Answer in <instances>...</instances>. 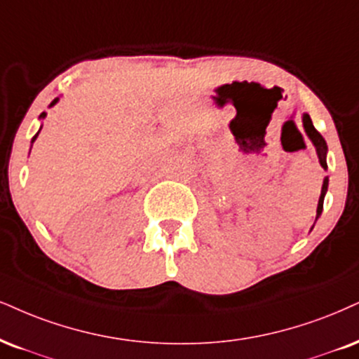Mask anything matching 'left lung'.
I'll return each mask as SVG.
<instances>
[{"instance_id":"8db88e82","label":"left lung","mask_w":359,"mask_h":359,"mask_svg":"<svg viewBox=\"0 0 359 359\" xmlns=\"http://www.w3.org/2000/svg\"><path fill=\"white\" fill-rule=\"evenodd\" d=\"M303 128H304V133H306V136L311 141L313 146H315L316 149V154H318V159H320V165L323 166V170H328V165H326V154H328V144H326V141L323 136L320 135L315 130V126H313V121L311 118H309V114L304 113L303 114ZM328 183H330V178L328 176H325V180H323V187H321V194H320V200H318V208H316V219L315 223L320 218L321 213H323V203H325V196H326V191H328ZM315 228V224H313L311 229Z\"/></svg>"}]
</instances>
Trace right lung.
Wrapping results in <instances>:
<instances>
[{
    "label": "right lung",
    "instance_id": "obj_1",
    "mask_svg": "<svg viewBox=\"0 0 359 359\" xmlns=\"http://www.w3.org/2000/svg\"><path fill=\"white\" fill-rule=\"evenodd\" d=\"M57 101H60V98H55V100H53V101H51V104H50V108H51V106H55V104L57 103ZM44 118H46V113H44V111H43L41 114H39V119H44ZM41 128H43V126H39V131H41ZM39 131L36 133V135H34V136H33V140H31V146H33V143H34V141H36V138H38V135H39ZM29 151H31V149H29Z\"/></svg>",
    "mask_w": 359,
    "mask_h": 359
}]
</instances>
